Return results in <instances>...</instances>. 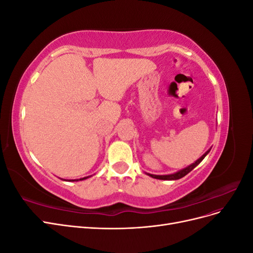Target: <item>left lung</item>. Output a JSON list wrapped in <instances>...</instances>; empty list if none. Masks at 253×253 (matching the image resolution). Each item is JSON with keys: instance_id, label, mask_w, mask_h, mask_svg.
I'll use <instances>...</instances> for the list:
<instances>
[{"instance_id": "obj_1", "label": "left lung", "mask_w": 253, "mask_h": 253, "mask_svg": "<svg viewBox=\"0 0 253 253\" xmlns=\"http://www.w3.org/2000/svg\"><path fill=\"white\" fill-rule=\"evenodd\" d=\"M209 152H210V150H209V151H207V152L205 153V154H204L200 159H197L194 164L190 165L189 167H187V168H185V169H182V170L178 171L177 173L170 174V175H153V174H149V175L151 176V177H153V178H156V179H163V180H176V179H179V178L183 177V176H186L189 172L192 171L196 166L200 165L202 160L206 157V155L208 154Z\"/></svg>"}]
</instances>
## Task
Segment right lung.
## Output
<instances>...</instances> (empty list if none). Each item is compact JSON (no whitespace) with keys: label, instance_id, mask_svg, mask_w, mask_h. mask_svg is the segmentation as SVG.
<instances>
[{"label":"right lung","instance_id":"obj_1","mask_svg":"<svg viewBox=\"0 0 253 253\" xmlns=\"http://www.w3.org/2000/svg\"><path fill=\"white\" fill-rule=\"evenodd\" d=\"M86 178H88V176H87V177H83V178H80V179H75V180H83V179H86ZM75 180H71V181H75Z\"/></svg>","mask_w":253,"mask_h":253}]
</instances>
